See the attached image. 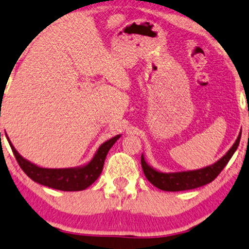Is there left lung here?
<instances>
[{"label": "left lung", "mask_w": 249, "mask_h": 249, "mask_svg": "<svg viewBox=\"0 0 249 249\" xmlns=\"http://www.w3.org/2000/svg\"><path fill=\"white\" fill-rule=\"evenodd\" d=\"M241 138V132L238 135L237 140L233 143L228 153L222 159L213 163L212 165L204 166V168L197 170H188V171L179 172H162L150 166L144 160L143 155H141V166H142L143 174L154 186L162 191L168 192H178L187 191L197 188L212 182L217 176L221 174L224 166L233 156V154L239 146Z\"/></svg>", "instance_id": "8db88e82"}]
</instances>
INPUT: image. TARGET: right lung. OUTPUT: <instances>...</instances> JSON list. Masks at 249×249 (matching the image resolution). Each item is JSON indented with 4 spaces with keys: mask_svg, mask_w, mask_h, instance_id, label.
<instances>
[{
    "mask_svg": "<svg viewBox=\"0 0 249 249\" xmlns=\"http://www.w3.org/2000/svg\"><path fill=\"white\" fill-rule=\"evenodd\" d=\"M119 138H121V134L116 135V137L103 142L101 146L97 148L93 159L86 164L74 166V168L48 169L41 168V166H37L34 163L24 159L16 150V148L12 146L11 141L9 140V137L7 135L9 144H10L12 152H14L18 164L28 177L32 179L33 181L37 182V184L43 185V186L65 192L84 191L87 187H89L101 175L107 154Z\"/></svg>",
    "mask_w": 249,
    "mask_h": 249,
    "instance_id": "1",
    "label": "right lung"
}]
</instances>
